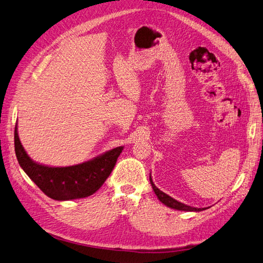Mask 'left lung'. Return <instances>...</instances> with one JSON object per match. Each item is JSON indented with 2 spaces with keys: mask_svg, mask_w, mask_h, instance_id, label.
<instances>
[{
  "mask_svg": "<svg viewBox=\"0 0 263 263\" xmlns=\"http://www.w3.org/2000/svg\"><path fill=\"white\" fill-rule=\"evenodd\" d=\"M149 180H151L152 187H153L155 194H156V196H157L158 199L169 208L176 209V210H181V211H202L204 209H207V208H194V207H190V205L184 204L180 201H177L176 199H174V198L168 196L165 193H162L161 190H159L157 187L155 186V183L153 182V179H152V176H149Z\"/></svg>",
  "mask_w": 263,
  "mask_h": 263,
  "instance_id": "obj_1",
  "label": "left lung"
}]
</instances>
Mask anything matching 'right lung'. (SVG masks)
Instances as JSON below:
<instances>
[{"instance_id":"1","label":"right lung","mask_w":263,"mask_h":263,"mask_svg":"<svg viewBox=\"0 0 263 263\" xmlns=\"http://www.w3.org/2000/svg\"><path fill=\"white\" fill-rule=\"evenodd\" d=\"M14 147L20 166L34 183L55 200H73L88 197L103 186L114 169L123 146L104 153L96 158L68 167H48L31 159L14 132Z\"/></svg>"}]
</instances>
